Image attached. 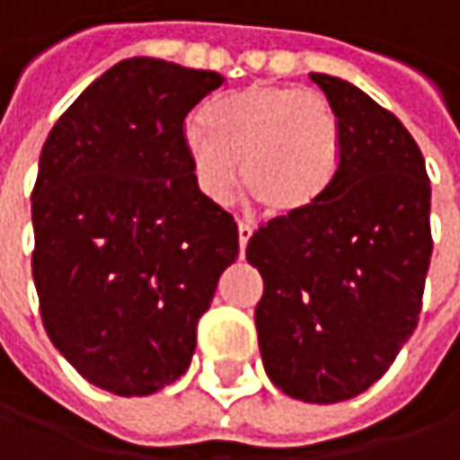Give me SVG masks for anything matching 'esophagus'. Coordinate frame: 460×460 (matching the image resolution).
I'll list each match as a JSON object with an SVG mask.
<instances>
[{
  "instance_id": "1",
  "label": "esophagus",
  "mask_w": 460,
  "mask_h": 460,
  "mask_svg": "<svg viewBox=\"0 0 460 460\" xmlns=\"http://www.w3.org/2000/svg\"><path fill=\"white\" fill-rule=\"evenodd\" d=\"M252 226L247 224V221H239V250L244 252V247H247V242H250V236H252Z\"/></svg>"
}]
</instances>
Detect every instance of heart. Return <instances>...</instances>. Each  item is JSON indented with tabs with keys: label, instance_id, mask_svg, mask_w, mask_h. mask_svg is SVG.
<instances>
[{
	"label": "heart",
	"instance_id": "obj_1",
	"mask_svg": "<svg viewBox=\"0 0 460 460\" xmlns=\"http://www.w3.org/2000/svg\"><path fill=\"white\" fill-rule=\"evenodd\" d=\"M181 148L195 181L226 203L242 190L273 218H299L320 203L341 169V122L323 93L299 85L252 83L208 103L190 122Z\"/></svg>",
	"mask_w": 460,
	"mask_h": 460
}]
</instances>
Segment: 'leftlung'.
I'll list each match as a JSON object with an SVG mask.
<instances>
[{
    "mask_svg": "<svg viewBox=\"0 0 460 460\" xmlns=\"http://www.w3.org/2000/svg\"><path fill=\"white\" fill-rule=\"evenodd\" d=\"M341 122V169L299 218L252 234L255 307L276 388L338 403L377 383L419 323L432 257L429 176L409 129L357 85L310 72Z\"/></svg>",
    "mask_w": 460,
    "mask_h": 460,
    "instance_id": "8db88e82",
    "label": "left lung"
}]
</instances>
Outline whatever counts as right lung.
Wrapping results in <instances>:
<instances>
[{
    "label": "right lung",
    "instance_id": "add662e5",
    "mask_svg": "<svg viewBox=\"0 0 460 460\" xmlns=\"http://www.w3.org/2000/svg\"><path fill=\"white\" fill-rule=\"evenodd\" d=\"M221 83L122 59L43 143L31 198L43 328L95 388L150 395L179 380L239 255L234 216L200 192L181 148L184 117Z\"/></svg>",
    "mask_w": 460,
    "mask_h": 460
}]
</instances>
